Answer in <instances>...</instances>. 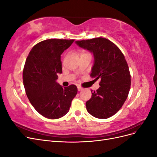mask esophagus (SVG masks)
Wrapping results in <instances>:
<instances>
[{
	"instance_id": "esophagus-1",
	"label": "esophagus",
	"mask_w": 157,
	"mask_h": 157,
	"mask_svg": "<svg viewBox=\"0 0 157 157\" xmlns=\"http://www.w3.org/2000/svg\"><path fill=\"white\" fill-rule=\"evenodd\" d=\"M77 88H78V91H82V90H83L81 87H80V86H78V87H77Z\"/></svg>"
}]
</instances>
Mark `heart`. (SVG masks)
Instances as JSON below:
<instances>
[{
  "instance_id": "heart-1",
  "label": "heart",
  "mask_w": 157,
  "mask_h": 157,
  "mask_svg": "<svg viewBox=\"0 0 157 157\" xmlns=\"http://www.w3.org/2000/svg\"><path fill=\"white\" fill-rule=\"evenodd\" d=\"M88 54V53H87L86 52H85V51H81V52H80L79 53H78V55L80 56H82V55H84V54Z\"/></svg>"
}]
</instances>
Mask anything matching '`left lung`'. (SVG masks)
<instances>
[{"label":"left lung","instance_id":"1","mask_svg":"<svg viewBox=\"0 0 157 157\" xmlns=\"http://www.w3.org/2000/svg\"><path fill=\"white\" fill-rule=\"evenodd\" d=\"M75 42L93 54L94 63L90 77L100 80V86L92 92L91 98L86 103L87 111L98 118L111 117L120 110L130 89V73L124 56L105 38Z\"/></svg>","mask_w":157,"mask_h":157}]
</instances>
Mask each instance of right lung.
Returning a JSON list of instances; mask_svg holds the SVG:
<instances>
[{
	"instance_id": "add662e5",
	"label": "right lung",
	"mask_w": 157,
	"mask_h": 157,
	"mask_svg": "<svg viewBox=\"0 0 157 157\" xmlns=\"http://www.w3.org/2000/svg\"><path fill=\"white\" fill-rule=\"evenodd\" d=\"M74 40L48 39L35 45L28 55L23 71L27 96L35 110L49 119L63 117L69 111L77 87H63L56 82L62 73L61 55Z\"/></svg>"
}]
</instances>
